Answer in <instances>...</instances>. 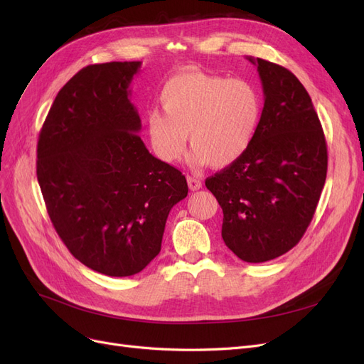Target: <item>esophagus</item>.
I'll return each mask as SVG.
<instances>
[{"label":"esophagus","mask_w":364,"mask_h":364,"mask_svg":"<svg viewBox=\"0 0 364 364\" xmlns=\"http://www.w3.org/2000/svg\"><path fill=\"white\" fill-rule=\"evenodd\" d=\"M186 182H188V186H190L191 191H197V190L202 188V182L199 179L193 178V176H188V178H186Z\"/></svg>","instance_id":"obj_1"}]
</instances>
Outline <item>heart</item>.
Here are the masks:
<instances>
[{
  "label": "heart",
  "instance_id": "b5f03b06",
  "mask_svg": "<svg viewBox=\"0 0 364 364\" xmlns=\"http://www.w3.org/2000/svg\"><path fill=\"white\" fill-rule=\"evenodd\" d=\"M162 114L147 115L146 130L155 155L179 161L185 141L196 167L225 168L250 147L261 118V98L249 82L202 71L176 74L159 94Z\"/></svg>",
  "mask_w": 364,
  "mask_h": 364
}]
</instances>
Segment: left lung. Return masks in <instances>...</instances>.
<instances>
[{
    "label": "left lung",
    "instance_id": "8db88e82",
    "mask_svg": "<svg viewBox=\"0 0 364 364\" xmlns=\"http://www.w3.org/2000/svg\"><path fill=\"white\" fill-rule=\"evenodd\" d=\"M258 67L264 107L257 134L237 162L205 181L223 209L225 245L246 262L284 255L304 237L323 190L326 141L310 95L287 68Z\"/></svg>",
    "mask_w": 364,
    "mask_h": 364
}]
</instances>
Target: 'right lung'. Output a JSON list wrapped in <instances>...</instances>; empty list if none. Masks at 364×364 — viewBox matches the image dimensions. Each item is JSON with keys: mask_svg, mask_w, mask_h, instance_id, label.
Here are the masks:
<instances>
[{"mask_svg": "<svg viewBox=\"0 0 364 364\" xmlns=\"http://www.w3.org/2000/svg\"><path fill=\"white\" fill-rule=\"evenodd\" d=\"M141 62L90 65L56 95L38 139L47 213L75 259L132 277L155 258L185 176L149 153L129 85Z\"/></svg>", "mask_w": 364, "mask_h": 364, "instance_id": "obj_1", "label": "right lung"}]
</instances>
